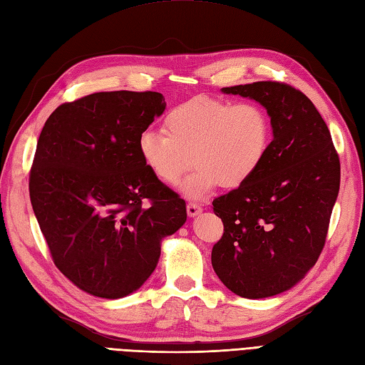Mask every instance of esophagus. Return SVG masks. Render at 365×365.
Segmentation results:
<instances>
[{"label": "esophagus", "mask_w": 365, "mask_h": 365, "mask_svg": "<svg viewBox=\"0 0 365 365\" xmlns=\"http://www.w3.org/2000/svg\"><path fill=\"white\" fill-rule=\"evenodd\" d=\"M202 212V207L197 202H189L187 204V215L189 217H197Z\"/></svg>", "instance_id": "esophagus-1"}]
</instances>
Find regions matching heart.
Returning <instances> with one entry per match:
<instances>
[{
	"label": "heart",
	"instance_id": "heart-1",
	"mask_svg": "<svg viewBox=\"0 0 365 365\" xmlns=\"http://www.w3.org/2000/svg\"><path fill=\"white\" fill-rule=\"evenodd\" d=\"M163 131L139 135L142 163L165 185L178 184L197 165L182 190L190 198H204L218 184L235 189L252 180L269 152L272 122L257 102L198 97L168 111Z\"/></svg>",
	"mask_w": 365,
	"mask_h": 365
}]
</instances>
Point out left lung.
I'll return each instance as SVG.
<instances>
[{
  "label": "left lung",
  "instance_id": "left-lung-1",
  "mask_svg": "<svg viewBox=\"0 0 365 365\" xmlns=\"http://www.w3.org/2000/svg\"><path fill=\"white\" fill-rule=\"evenodd\" d=\"M221 91L264 106L272 140L252 180L212 202L225 225L212 266L237 296L271 297L304 279L324 250L339 193V156L322 115L296 88L254 82Z\"/></svg>",
  "mask_w": 365,
  "mask_h": 365
}]
</instances>
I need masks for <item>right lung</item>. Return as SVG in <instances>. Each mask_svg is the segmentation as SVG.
Listing matches in <instances>:
<instances>
[{"instance_id":"obj_1","label":"right lung","mask_w":365,"mask_h":365,"mask_svg":"<svg viewBox=\"0 0 365 365\" xmlns=\"http://www.w3.org/2000/svg\"><path fill=\"white\" fill-rule=\"evenodd\" d=\"M164 110L161 93H94L60 105L40 133L32 209L56 266L88 294L120 299L139 289L163 240L187 218L185 201L138 152L139 135Z\"/></svg>"}]
</instances>
